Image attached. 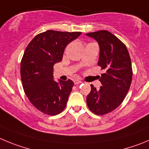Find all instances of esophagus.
Returning <instances> with one entry per match:
<instances>
[{
    "instance_id": "esophagus-1",
    "label": "esophagus",
    "mask_w": 149,
    "mask_h": 149,
    "mask_svg": "<svg viewBox=\"0 0 149 149\" xmlns=\"http://www.w3.org/2000/svg\"><path fill=\"white\" fill-rule=\"evenodd\" d=\"M74 84H81V82H82V81H81V80H79V79H75L74 81Z\"/></svg>"
}]
</instances>
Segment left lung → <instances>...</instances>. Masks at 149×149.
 Instances as JSON below:
<instances>
[{
  "instance_id": "8db88e82",
  "label": "left lung",
  "mask_w": 149,
  "mask_h": 149,
  "mask_svg": "<svg viewBox=\"0 0 149 149\" xmlns=\"http://www.w3.org/2000/svg\"><path fill=\"white\" fill-rule=\"evenodd\" d=\"M85 35L98 42V65L105 71L100 79L102 85L100 89L91 85L87 104L93 113L103 115L120 105L128 93L133 75L131 58L125 45L110 32L101 30Z\"/></svg>"
}]
</instances>
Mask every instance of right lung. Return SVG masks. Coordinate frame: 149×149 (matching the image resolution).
<instances>
[{
	"instance_id": "right-lung-1",
	"label": "right lung",
	"mask_w": 149,
	"mask_h": 149,
	"mask_svg": "<svg viewBox=\"0 0 149 149\" xmlns=\"http://www.w3.org/2000/svg\"><path fill=\"white\" fill-rule=\"evenodd\" d=\"M81 34L47 30L37 35L25 49L21 62L23 88L30 102L45 114L57 115L66 107L74 83L55 81L53 65L62 60L67 45Z\"/></svg>"
}]
</instances>
